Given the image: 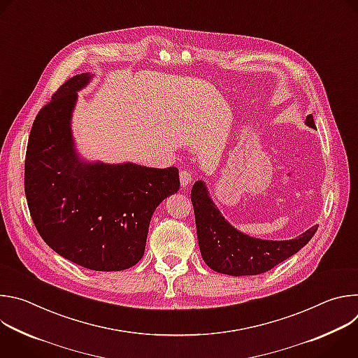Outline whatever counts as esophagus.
<instances>
[{
    "mask_svg": "<svg viewBox=\"0 0 358 358\" xmlns=\"http://www.w3.org/2000/svg\"><path fill=\"white\" fill-rule=\"evenodd\" d=\"M180 182L182 187H187L191 182V173L188 170H181L180 171Z\"/></svg>",
    "mask_w": 358,
    "mask_h": 358,
    "instance_id": "1",
    "label": "esophagus"
}]
</instances>
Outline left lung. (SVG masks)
Here are the masks:
<instances>
[{
  "label": "left lung",
  "instance_id": "1",
  "mask_svg": "<svg viewBox=\"0 0 358 358\" xmlns=\"http://www.w3.org/2000/svg\"><path fill=\"white\" fill-rule=\"evenodd\" d=\"M306 124L316 129L313 116ZM201 257L213 271L231 275H261L299 252L316 234L319 225L289 241H264L250 238L231 227L215 208L207 187L196 181L191 189Z\"/></svg>",
  "mask_w": 358,
  "mask_h": 358
}]
</instances>
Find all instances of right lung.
Instances as JSON below:
<instances>
[{
    "mask_svg": "<svg viewBox=\"0 0 358 358\" xmlns=\"http://www.w3.org/2000/svg\"><path fill=\"white\" fill-rule=\"evenodd\" d=\"M90 75L68 79L36 115L25 156V195L42 239L90 271L134 266L152 213L180 188L177 167L85 164L73 151L71 115Z\"/></svg>",
    "mask_w": 358,
    "mask_h": 358,
    "instance_id": "obj_1",
    "label": "right lung"
}]
</instances>
